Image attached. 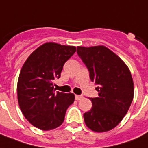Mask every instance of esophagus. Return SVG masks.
I'll return each instance as SVG.
<instances>
[{
  "label": "esophagus",
  "mask_w": 148,
  "mask_h": 148,
  "mask_svg": "<svg viewBox=\"0 0 148 148\" xmlns=\"http://www.w3.org/2000/svg\"><path fill=\"white\" fill-rule=\"evenodd\" d=\"M75 98H76V100H77V101H79V100H81L82 98H83V96L76 95L75 96Z\"/></svg>",
  "instance_id": "obj_1"
}]
</instances>
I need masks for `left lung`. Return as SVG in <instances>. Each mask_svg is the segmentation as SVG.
<instances>
[{"label":"left lung","instance_id":"1","mask_svg":"<svg viewBox=\"0 0 148 148\" xmlns=\"http://www.w3.org/2000/svg\"><path fill=\"white\" fill-rule=\"evenodd\" d=\"M77 54L87 66L92 81L98 84V97L84 114V123L95 132L114 129L123 120L134 97V82L123 60L105 46L77 47Z\"/></svg>","mask_w":148,"mask_h":148}]
</instances>
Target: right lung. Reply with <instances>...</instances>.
Segmentation results:
<instances>
[{
    "label": "right lung",
    "instance_id": "obj_1",
    "mask_svg": "<svg viewBox=\"0 0 148 148\" xmlns=\"http://www.w3.org/2000/svg\"><path fill=\"white\" fill-rule=\"evenodd\" d=\"M74 46L46 42L29 55L19 74L17 86L21 113L42 130L56 129L64 123L66 110L74 102L73 93L54 89L65 62L76 52Z\"/></svg>",
    "mask_w": 148,
    "mask_h": 148
}]
</instances>
